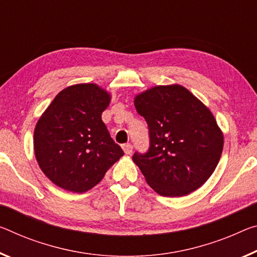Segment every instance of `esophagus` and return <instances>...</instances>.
Instances as JSON below:
<instances>
[{"label":"esophagus","instance_id":"esophagus-1","mask_svg":"<svg viewBox=\"0 0 257 257\" xmlns=\"http://www.w3.org/2000/svg\"><path fill=\"white\" fill-rule=\"evenodd\" d=\"M122 149H123L125 154H130V153L133 152V145L130 144V143H127V144L122 145Z\"/></svg>","mask_w":257,"mask_h":257}]
</instances>
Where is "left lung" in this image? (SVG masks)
<instances>
[{"instance_id": "8db88e82", "label": "left lung", "mask_w": 257, "mask_h": 257, "mask_svg": "<svg viewBox=\"0 0 257 257\" xmlns=\"http://www.w3.org/2000/svg\"><path fill=\"white\" fill-rule=\"evenodd\" d=\"M134 101L148 122L150 149L133 161L148 184L164 197H183L205 184L224 144L210 109L181 84L152 87Z\"/></svg>"}]
</instances>
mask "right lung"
Segmentation results:
<instances>
[{
	"instance_id": "obj_1",
	"label": "right lung",
	"mask_w": 257,
	"mask_h": 257,
	"mask_svg": "<svg viewBox=\"0 0 257 257\" xmlns=\"http://www.w3.org/2000/svg\"><path fill=\"white\" fill-rule=\"evenodd\" d=\"M111 95L96 83L63 89L40 116L34 129V153L43 174L55 185L87 192L123 156L101 120Z\"/></svg>"
}]
</instances>
